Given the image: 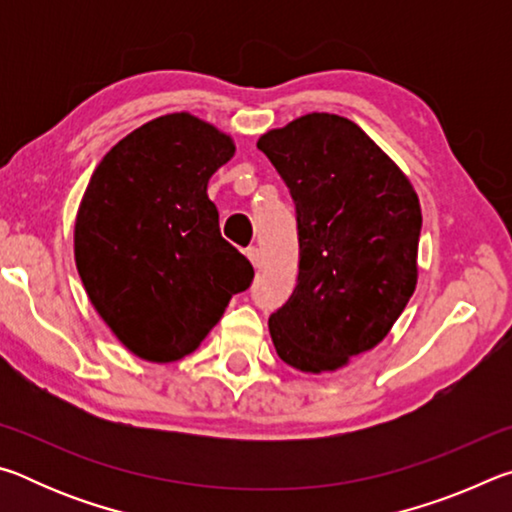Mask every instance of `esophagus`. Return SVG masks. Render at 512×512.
Wrapping results in <instances>:
<instances>
[{
    "label": "esophagus",
    "instance_id": "34e87169",
    "mask_svg": "<svg viewBox=\"0 0 512 512\" xmlns=\"http://www.w3.org/2000/svg\"><path fill=\"white\" fill-rule=\"evenodd\" d=\"M246 255L250 259V264H253L255 268H259V264H262V253H259V248H255V246L248 248Z\"/></svg>",
    "mask_w": 512,
    "mask_h": 512
}]
</instances>
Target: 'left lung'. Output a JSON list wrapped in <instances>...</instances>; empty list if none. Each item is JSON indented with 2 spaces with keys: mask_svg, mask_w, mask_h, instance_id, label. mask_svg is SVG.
Listing matches in <instances>:
<instances>
[{
  "mask_svg": "<svg viewBox=\"0 0 512 512\" xmlns=\"http://www.w3.org/2000/svg\"><path fill=\"white\" fill-rule=\"evenodd\" d=\"M298 214L300 268L268 318L277 357L334 372L386 339L418 284L422 212L404 171L354 124L309 112L259 137Z\"/></svg>",
  "mask_w": 512,
  "mask_h": 512,
  "instance_id": "obj_1",
  "label": "left lung"
}]
</instances>
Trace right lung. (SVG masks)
<instances>
[{"mask_svg":"<svg viewBox=\"0 0 512 512\" xmlns=\"http://www.w3.org/2000/svg\"><path fill=\"white\" fill-rule=\"evenodd\" d=\"M232 155L230 135L171 112L128 133L92 173L74 223L76 268L92 307L135 357L192 354L253 282L207 196Z\"/></svg>","mask_w":512,"mask_h":512,"instance_id":"obj_1","label":"right lung"}]
</instances>
